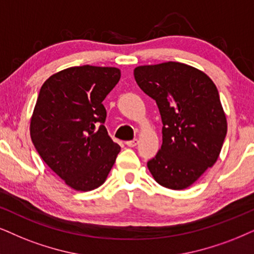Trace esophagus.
Wrapping results in <instances>:
<instances>
[{
	"label": "esophagus",
	"mask_w": 254,
	"mask_h": 254,
	"mask_svg": "<svg viewBox=\"0 0 254 254\" xmlns=\"http://www.w3.org/2000/svg\"><path fill=\"white\" fill-rule=\"evenodd\" d=\"M138 144V139H136V138H134V139H132V140H127V146H130V147H134Z\"/></svg>",
	"instance_id": "1"
}]
</instances>
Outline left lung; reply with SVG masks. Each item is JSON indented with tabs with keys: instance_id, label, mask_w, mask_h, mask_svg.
I'll use <instances>...</instances> for the list:
<instances>
[{
	"instance_id": "1",
	"label": "left lung",
	"mask_w": 254,
	"mask_h": 254,
	"mask_svg": "<svg viewBox=\"0 0 254 254\" xmlns=\"http://www.w3.org/2000/svg\"><path fill=\"white\" fill-rule=\"evenodd\" d=\"M133 75L156 101L163 122L162 147L147 168L164 188H189L217 162L226 137L217 86L206 73L179 62L140 65Z\"/></svg>"
}]
</instances>
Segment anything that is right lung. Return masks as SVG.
Here are the masks:
<instances>
[{
  "instance_id": "1",
  "label": "right lung",
  "mask_w": 254,
  "mask_h": 254,
  "mask_svg": "<svg viewBox=\"0 0 254 254\" xmlns=\"http://www.w3.org/2000/svg\"><path fill=\"white\" fill-rule=\"evenodd\" d=\"M121 78L111 66H71L42 85L30 136L46 164L77 191L101 186L121 146L104 127L103 101Z\"/></svg>"
}]
</instances>
